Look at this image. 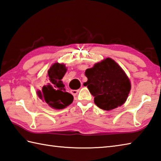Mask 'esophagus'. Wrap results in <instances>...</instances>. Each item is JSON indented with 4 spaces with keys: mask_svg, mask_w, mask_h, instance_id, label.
I'll list each match as a JSON object with an SVG mask.
<instances>
[{
    "mask_svg": "<svg viewBox=\"0 0 161 161\" xmlns=\"http://www.w3.org/2000/svg\"><path fill=\"white\" fill-rule=\"evenodd\" d=\"M79 89H77V90H71L70 91V93H72V95H74V96H75V95H77V93H78V92H79Z\"/></svg>",
    "mask_w": 161,
    "mask_h": 161,
    "instance_id": "1",
    "label": "esophagus"
}]
</instances>
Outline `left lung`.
Masks as SVG:
<instances>
[{"mask_svg": "<svg viewBox=\"0 0 161 161\" xmlns=\"http://www.w3.org/2000/svg\"><path fill=\"white\" fill-rule=\"evenodd\" d=\"M87 86L98 108L110 110L125 103L131 89L129 78L115 60L107 58L86 69Z\"/></svg>", "mask_w": 161, "mask_h": 161, "instance_id": "8db88e82", "label": "left lung"}]
</instances>
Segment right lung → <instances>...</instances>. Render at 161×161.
<instances>
[{
    "instance_id": "obj_1",
    "label": "right lung",
    "mask_w": 161,
    "mask_h": 161,
    "mask_svg": "<svg viewBox=\"0 0 161 161\" xmlns=\"http://www.w3.org/2000/svg\"><path fill=\"white\" fill-rule=\"evenodd\" d=\"M67 72L64 64L55 63L48 71L47 81L42 89L37 91L40 99L54 109H63L70 105L73 96L67 92L62 79Z\"/></svg>"
}]
</instances>
